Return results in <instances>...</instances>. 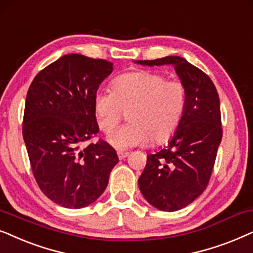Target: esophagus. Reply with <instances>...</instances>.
<instances>
[{
    "label": "esophagus",
    "instance_id": "obj_1",
    "mask_svg": "<svg viewBox=\"0 0 253 253\" xmlns=\"http://www.w3.org/2000/svg\"><path fill=\"white\" fill-rule=\"evenodd\" d=\"M128 155L129 153H127V151H118V157H119L120 160H124V158H126Z\"/></svg>",
    "mask_w": 253,
    "mask_h": 253
}]
</instances>
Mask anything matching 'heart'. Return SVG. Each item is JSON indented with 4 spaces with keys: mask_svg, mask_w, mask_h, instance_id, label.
Returning a JSON list of instances; mask_svg holds the SVG:
<instances>
[{
    "mask_svg": "<svg viewBox=\"0 0 253 253\" xmlns=\"http://www.w3.org/2000/svg\"><path fill=\"white\" fill-rule=\"evenodd\" d=\"M186 102V86L181 81L137 70L117 77L112 91H97L93 107L98 127L105 134L112 133L123 112H127L129 124L109 137L111 146L126 150L169 140L183 120Z\"/></svg>",
    "mask_w": 253,
    "mask_h": 253,
    "instance_id": "heart-1",
    "label": "heart"
}]
</instances>
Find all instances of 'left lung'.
Here are the masks:
<instances>
[{
    "instance_id": "left-lung-1",
    "label": "left lung",
    "mask_w": 253,
    "mask_h": 253,
    "mask_svg": "<svg viewBox=\"0 0 253 253\" xmlns=\"http://www.w3.org/2000/svg\"><path fill=\"white\" fill-rule=\"evenodd\" d=\"M140 65H172L187 91L183 120L168 147L149 154L139 187L150 205L174 211L186 207L207 187L222 139L220 99L203 70L180 56L141 60Z\"/></svg>"
}]
</instances>
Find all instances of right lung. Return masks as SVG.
<instances>
[{
    "mask_svg": "<svg viewBox=\"0 0 253 253\" xmlns=\"http://www.w3.org/2000/svg\"><path fill=\"white\" fill-rule=\"evenodd\" d=\"M103 59L67 54L37 74L29 87L23 137L33 176L43 194L66 208H83L105 191L119 162L99 132L93 99L112 73Z\"/></svg>",
    "mask_w": 253,
    "mask_h": 253,
    "instance_id": "right-lung-1",
    "label": "right lung"
}]
</instances>
